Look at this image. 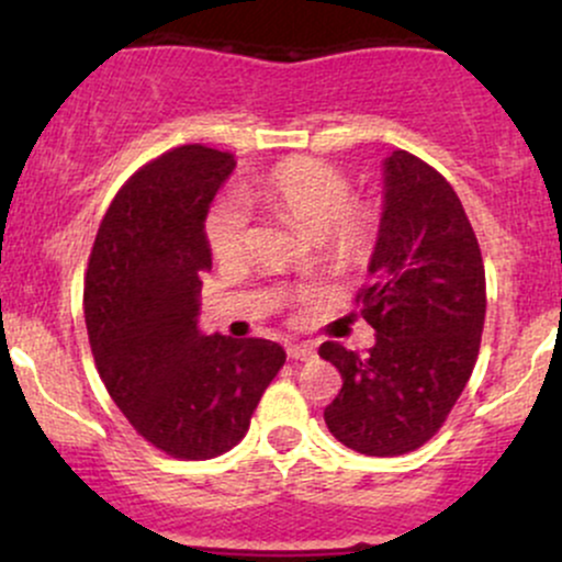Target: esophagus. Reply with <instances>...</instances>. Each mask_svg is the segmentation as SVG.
I'll list each match as a JSON object with an SVG mask.
<instances>
[{
    "label": "esophagus",
    "instance_id": "esophagus-1",
    "mask_svg": "<svg viewBox=\"0 0 562 562\" xmlns=\"http://www.w3.org/2000/svg\"><path fill=\"white\" fill-rule=\"evenodd\" d=\"M288 357L301 359V362H308V359H314V346L312 344H288Z\"/></svg>",
    "mask_w": 562,
    "mask_h": 562
}]
</instances>
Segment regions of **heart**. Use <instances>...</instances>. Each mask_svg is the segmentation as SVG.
I'll return each mask as SVG.
<instances>
[{"instance_id": "b5f03b06", "label": "heart", "mask_w": 562, "mask_h": 562, "mask_svg": "<svg viewBox=\"0 0 562 562\" xmlns=\"http://www.w3.org/2000/svg\"><path fill=\"white\" fill-rule=\"evenodd\" d=\"M351 195V179L319 158L288 160L254 187V198L340 261L362 259L380 227L375 205ZM203 232L216 259H240L248 245V214L235 198L224 195L211 203Z\"/></svg>"}]
</instances>
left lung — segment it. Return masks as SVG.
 Masks as SVG:
<instances>
[{"label": "left lung", "instance_id": "1", "mask_svg": "<svg viewBox=\"0 0 562 562\" xmlns=\"http://www.w3.org/2000/svg\"><path fill=\"white\" fill-rule=\"evenodd\" d=\"M378 340L367 357L325 340L319 357L344 389L325 423L348 449L398 457L420 449L447 423L479 359L486 272L454 187L406 150L385 160V209L357 293Z\"/></svg>", "mask_w": 562, "mask_h": 562}]
</instances>
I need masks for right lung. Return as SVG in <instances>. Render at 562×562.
I'll return each mask as SVG.
<instances>
[{
  "instance_id": "add662e5",
  "label": "right lung",
  "mask_w": 562,
  "mask_h": 562,
  "mask_svg": "<svg viewBox=\"0 0 562 562\" xmlns=\"http://www.w3.org/2000/svg\"><path fill=\"white\" fill-rule=\"evenodd\" d=\"M232 169L229 153L182 145L134 171L102 216L83 280L102 383L132 428L177 460L235 447L285 364L272 340L198 330L211 269L203 222Z\"/></svg>"
}]
</instances>
